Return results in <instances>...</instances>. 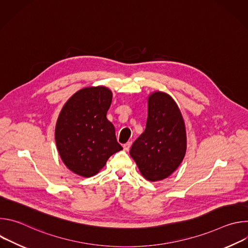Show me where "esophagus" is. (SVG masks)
Returning a JSON list of instances; mask_svg holds the SVG:
<instances>
[{
  "mask_svg": "<svg viewBox=\"0 0 248 248\" xmlns=\"http://www.w3.org/2000/svg\"><path fill=\"white\" fill-rule=\"evenodd\" d=\"M130 146H131V142H126L125 144H124V151H128Z\"/></svg>",
  "mask_w": 248,
  "mask_h": 248,
  "instance_id": "esophagus-1",
  "label": "esophagus"
}]
</instances>
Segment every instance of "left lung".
Listing matches in <instances>:
<instances>
[{"label":"left lung","instance_id":"left-lung-1","mask_svg":"<svg viewBox=\"0 0 248 248\" xmlns=\"http://www.w3.org/2000/svg\"><path fill=\"white\" fill-rule=\"evenodd\" d=\"M186 152V124L178 105L167 93H152L146 127L130 148L131 158L146 180L157 182L178 169Z\"/></svg>","mask_w":248,"mask_h":248}]
</instances>
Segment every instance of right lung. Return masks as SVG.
<instances>
[{
    "label": "right lung",
    "instance_id": "1",
    "mask_svg": "<svg viewBox=\"0 0 248 248\" xmlns=\"http://www.w3.org/2000/svg\"><path fill=\"white\" fill-rule=\"evenodd\" d=\"M113 93L105 86L86 87L70 97L62 107L55 129L60 156L75 173L89 178L123 147L115 126L107 119Z\"/></svg>",
    "mask_w": 248,
    "mask_h": 248
}]
</instances>
